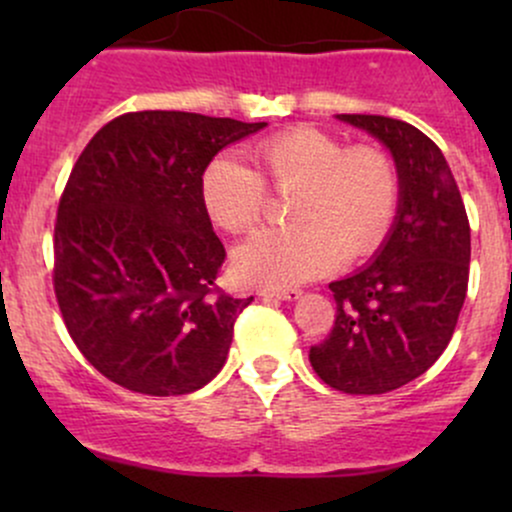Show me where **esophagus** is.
Returning a JSON list of instances; mask_svg holds the SVG:
<instances>
[{"instance_id":"obj_1","label":"esophagus","mask_w":512,"mask_h":512,"mask_svg":"<svg viewBox=\"0 0 512 512\" xmlns=\"http://www.w3.org/2000/svg\"><path fill=\"white\" fill-rule=\"evenodd\" d=\"M260 296H269V298H279V301H296L301 296L298 289H262Z\"/></svg>"}]
</instances>
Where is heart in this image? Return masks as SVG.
<instances>
[{
	"label": "heart",
	"instance_id": "obj_1",
	"mask_svg": "<svg viewBox=\"0 0 512 512\" xmlns=\"http://www.w3.org/2000/svg\"><path fill=\"white\" fill-rule=\"evenodd\" d=\"M257 173L221 154L204 168L202 202L228 233H248L267 209V187L293 195V226L257 233L233 257L255 286H293L332 272L342 260L373 255L390 236L399 209V170L383 146H346L334 134L298 125L255 146Z\"/></svg>",
	"mask_w": 512,
	"mask_h": 512
}]
</instances>
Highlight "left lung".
Here are the masks:
<instances>
[{"instance_id": "8db88e82", "label": "left lung", "mask_w": 512, "mask_h": 512, "mask_svg": "<svg viewBox=\"0 0 512 512\" xmlns=\"http://www.w3.org/2000/svg\"><path fill=\"white\" fill-rule=\"evenodd\" d=\"M378 137L399 170L397 221L373 264L332 281L337 315L310 366L346 395H383L426 373L457 327L469 284V219L452 170L421 129L337 115Z\"/></svg>"}]
</instances>
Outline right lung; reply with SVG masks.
<instances>
[{
    "label": "right lung",
    "instance_id": "add662e5",
    "mask_svg": "<svg viewBox=\"0 0 512 512\" xmlns=\"http://www.w3.org/2000/svg\"><path fill=\"white\" fill-rule=\"evenodd\" d=\"M267 122L180 110L125 113L76 158L55 221L57 305L98 373L178 397L219 373L252 298L216 276L226 260L202 202L204 168Z\"/></svg>",
    "mask_w": 512,
    "mask_h": 512
}]
</instances>
